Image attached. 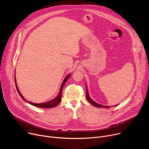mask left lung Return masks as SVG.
<instances>
[{"label": "left lung", "instance_id": "left-lung-1", "mask_svg": "<svg viewBox=\"0 0 149 149\" xmlns=\"http://www.w3.org/2000/svg\"><path fill=\"white\" fill-rule=\"evenodd\" d=\"M86 91H87V94H86V98L87 99V100L92 104L94 106H95V107H103V108H109L110 106H105V105H101V104H98L97 102H95L94 101H93L90 97L89 95V93H88V89H87V87L86 86ZM117 105H116L114 106H116Z\"/></svg>", "mask_w": 149, "mask_h": 149}]
</instances>
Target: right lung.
I'll return each instance as SVG.
<instances>
[{
    "label": "right lung",
    "mask_w": 149,
    "mask_h": 149,
    "mask_svg": "<svg viewBox=\"0 0 149 149\" xmlns=\"http://www.w3.org/2000/svg\"><path fill=\"white\" fill-rule=\"evenodd\" d=\"M71 74H68L64 79V80L63 81L62 84H61V88H60V91H59V93L58 94V95L54 99L49 101H47V102H43V103H33V102H30V101H27L23 96L21 94V93H20L19 89H18V87H17V84H16V77H15V85H16V89H17V91L19 94V95L21 97V98H22L24 101H25L26 102L29 103L30 104L33 105V106H35V107H39V108H53L54 107H56V106L59 104V103L61 102V96H62V88H63V87L64 86L65 84L66 83V82L67 81V80L69 79V78L71 77Z\"/></svg>",
    "instance_id": "obj_1"
}]
</instances>
